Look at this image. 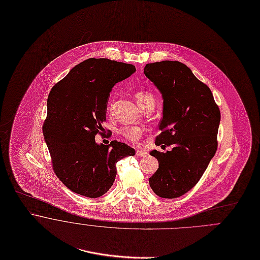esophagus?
I'll use <instances>...</instances> for the list:
<instances>
[{"label": "esophagus", "mask_w": 260, "mask_h": 260, "mask_svg": "<svg viewBox=\"0 0 260 260\" xmlns=\"http://www.w3.org/2000/svg\"><path fill=\"white\" fill-rule=\"evenodd\" d=\"M136 155L138 156H146L148 155V152L145 151L144 149H137V152H136Z\"/></svg>", "instance_id": "obj_1"}]
</instances>
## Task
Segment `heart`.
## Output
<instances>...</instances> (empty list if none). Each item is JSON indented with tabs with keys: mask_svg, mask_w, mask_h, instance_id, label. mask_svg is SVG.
Listing matches in <instances>:
<instances>
[{
	"mask_svg": "<svg viewBox=\"0 0 260 260\" xmlns=\"http://www.w3.org/2000/svg\"><path fill=\"white\" fill-rule=\"evenodd\" d=\"M135 98L137 103L143 108L147 105H154L155 100L154 95L149 91L145 89L138 90L135 93ZM106 111L108 113L111 112V103L108 102L106 104ZM144 134V128L141 126H124L119 129V135L123 137L124 139L131 141V142H138Z\"/></svg>",
	"mask_w": 260,
	"mask_h": 260,
	"instance_id": "obj_1",
	"label": "heart"
}]
</instances>
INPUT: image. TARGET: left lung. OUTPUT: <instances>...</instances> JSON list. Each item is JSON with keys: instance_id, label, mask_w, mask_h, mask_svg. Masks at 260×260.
<instances>
[{"instance_id": "left-lung-1", "label": "left lung", "mask_w": 260, "mask_h": 260, "mask_svg": "<svg viewBox=\"0 0 260 260\" xmlns=\"http://www.w3.org/2000/svg\"><path fill=\"white\" fill-rule=\"evenodd\" d=\"M145 75L164 100L156 145L173 147L150 152L158 161L150 186L161 198H178L199 182L217 151L220 110L207 85L179 61L149 63Z\"/></svg>"}]
</instances>
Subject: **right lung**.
<instances>
[{
  "label": "right lung",
  "mask_w": 260,
  "mask_h": 260,
  "mask_svg": "<svg viewBox=\"0 0 260 260\" xmlns=\"http://www.w3.org/2000/svg\"><path fill=\"white\" fill-rule=\"evenodd\" d=\"M136 71L133 64L89 58L77 64L51 89L43 136L55 175L72 192L99 198L112 186L116 162L134 156L127 145H98L104 134L106 104L115 83Z\"/></svg>",
  "instance_id": "add662e5"
}]
</instances>
